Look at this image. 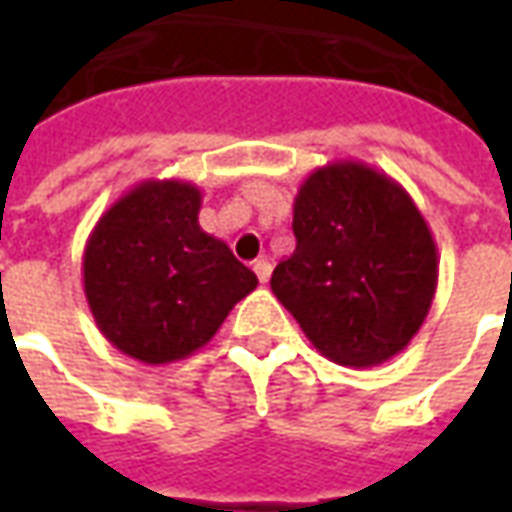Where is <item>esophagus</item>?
Instances as JSON below:
<instances>
[{
	"mask_svg": "<svg viewBox=\"0 0 512 512\" xmlns=\"http://www.w3.org/2000/svg\"><path fill=\"white\" fill-rule=\"evenodd\" d=\"M255 274L260 282H268V277H271V260L268 257H260V260H255Z\"/></svg>",
	"mask_w": 512,
	"mask_h": 512,
	"instance_id": "34e87169",
	"label": "esophagus"
}]
</instances>
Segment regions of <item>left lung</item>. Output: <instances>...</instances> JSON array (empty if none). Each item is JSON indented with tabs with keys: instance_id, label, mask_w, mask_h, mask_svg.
Wrapping results in <instances>:
<instances>
[{
	"instance_id": "8db88e82",
	"label": "left lung",
	"mask_w": 512,
	"mask_h": 512,
	"mask_svg": "<svg viewBox=\"0 0 512 512\" xmlns=\"http://www.w3.org/2000/svg\"><path fill=\"white\" fill-rule=\"evenodd\" d=\"M293 235L271 290L307 340L345 367L400 354L439 282L436 241L411 194L362 161H332L301 183Z\"/></svg>"
}]
</instances>
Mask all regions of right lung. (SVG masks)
<instances>
[{
    "label": "right lung",
    "mask_w": 512,
    "mask_h": 512,
    "mask_svg": "<svg viewBox=\"0 0 512 512\" xmlns=\"http://www.w3.org/2000/svg\"><path fill=\"white\" fill-rule=\"evenodd\" d=\"M189 180H142L98 219L82 257L84 296L117 351L169 365L211 343L255 271L200 227Z\"/></svg>",
    "instance_id": "add662e5"
}]
</instances>
